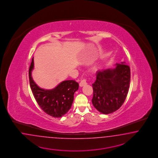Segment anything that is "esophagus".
Segmentation results:
<instances>
[{
	"instance_id": "1",
	"label": "esophagus",
	"mask_w": 158,
	"mask_h": 158,
	"mask_svg": "<svg viewBox=\"0 0 158 158\" xmlns=\"http://www.w3.org/2000/svg\"><path fill=\"white\" fill-rule=\"evenodd\" d=\"M86 84H87V82H86V80H85V79H83V80L81 81L80 82L79 86H81V87H82V86L86 85Z\"/></svg>"
}]
</instances>
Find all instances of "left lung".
Returning a JSON list of instances; mask_svg holds the SVG:
<instances>
[{
    "instance_id": "8db88e82",
    "label": "left lung",
    "mask_w": 158,
    "mask_h": 158,
    "mask_svg": "<svg viewBox=\"0 0 158 158\" xmlns=\"http://www.w3.org/2000/svg\"><path fill=\"white\" fill-rule=\"evenodd\" d=\"M116 64L115 68L98 71L92 85V103L101 113L111 114L118 110L126 98L130 81V69L125 64Z\"/></svg>"
}]
</instances>
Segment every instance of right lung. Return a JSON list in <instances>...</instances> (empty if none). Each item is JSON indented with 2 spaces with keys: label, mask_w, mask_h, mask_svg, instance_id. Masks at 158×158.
<instances>
[{
  "label": "right lung",
  "mask_w": 158,
  "mask_h": 158,
  "mask_svg": "<svg viewBox=\"0 0 158 158\" xmlns=\"http://www.w3.org/2000/svg\"><path fill=\"white\" fill-rule=\"evenodd\" d=\"M34 68V57L29 69L31 89L39 106L42 110L54 118H60L67 114L71 108L75 92L79 84L73 80L65 81L52 90L39 87L34 81L32 71Z\"/></svg>",
  "instance_id": "add662e5"
}]
</instances>
